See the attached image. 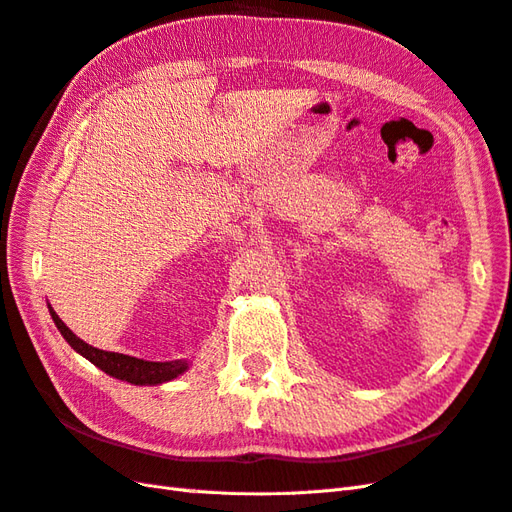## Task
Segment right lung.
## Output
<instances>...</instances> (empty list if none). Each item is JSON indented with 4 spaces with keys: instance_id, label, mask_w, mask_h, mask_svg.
<instances>
[{
    "instance_id": "add662e5",
    "label": "right lung",
    "mask_w": 512,
    "mask_h": 512,
    "mask_svg": "<svg viewBox=\"0 0 512 512\" xmlns=\"http://www.w3.org/2000/svg\"><path fill=\"white\" fill-rule=\"evenodd\" d=\"M49 313L51 320L56 322L58 331L62 333V337L67 339L69 346L80 352L84 359H88L93 365H97L99 370H103L106 374L119 378V381H127L131 385H162L173 381V378L181 376L190 368V361H144L138 357H129V355H121V352H108V350H99L95 346L86 344L84 339L77 337L67 324H64L58 313L51 309L49 305Z\"/></svg>"
}]
</instances>
